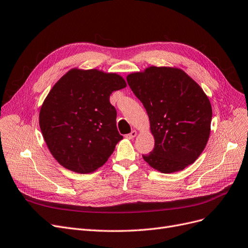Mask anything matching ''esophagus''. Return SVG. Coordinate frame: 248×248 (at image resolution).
Segmentation results:
<instances>
[{"label":"esophagus","instance_id":"1","mask_svg":"<svg viewBox=\"0 0 248 248\" xmlns=\"http://www.w3.org/2000/svg\"><path fill=\"white\" fill-rule=\"evenodd\" d=\"M136 136H137V132H136V131H132L130 134L125 135V138H126V139H130V140H132V139H134V138H135Z\"/></svg>","mask_w":248,"mask_h":248}]
</instances>
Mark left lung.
<instances>
[{
    "label": "left lung",
    "instance_id": "obj_1",
    "mask_svg": "<svg viewBox=\"0 0 248 248\" xmlns=\"http://www.w3.org/2000/svg\"><path fill=\"white\" fill-rule=\"evenodd\" d=\"M126 80L147 111L155 140L143 159L162 173L193 163L207 144L213 116L203 90L177 67L149 66L130 73Z\"/></svg>",
    "mask_w": 248,
    "mask_h": 248
}]
</instances>
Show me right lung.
Returning a JSON list of instances; mask_svg holds the SVG:
<instances>
[{"label": "right lung", "mask_w": 248, "mask_h": 248, "mask_svg": "<svg viewBox=\"0 0 248 248\" xmlns=\"http://www.w3.org/2000/svg\"><path fill=\"white\" fill-rule=\"evenodd\" d=\"M125 87L117 73L78 67L53 86L42 104L39 123L51 154L63 168L91 173L108 160L123 139L109 98Z\"/></svg>", "instance_id": "1"}]
</instances>
